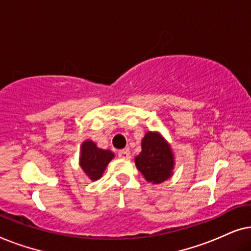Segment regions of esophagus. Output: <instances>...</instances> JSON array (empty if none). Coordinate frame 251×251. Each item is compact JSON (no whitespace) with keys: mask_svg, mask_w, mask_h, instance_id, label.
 <instances>
[{"mask_svg":"<svg viewBox=\"0 0 251 251\" xmlns=\"http://www.w3.org/2000/svg\"><path fill=\"white\" fill-rule=\"evenodd\" d=\"M119 157H121V159H130V157H131V154H130L129 149H123L120 151Z\"/></svg>","mask_w":251,"mask_h":251,"instance_id":"34e87169","label":"esophagus"}]
</instances>
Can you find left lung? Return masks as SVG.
<instances>
[{
	"instance_id": "left-lung-1",
	"label": "left lung",
	"mask_w": 251,
	"mask_h": 251,
	"mask_svg": "<svg viewBox=\"0 0 251 251\" xmlns=\"http://www.w3.org/2000/svg\"><path fill=\"white\" fill-rule=\"evenodd\" d=\"M135 163L149 183L161 184L174 175L173 149L160 132L149 131L142 139V152L135 157Z\"/></svg>"
}]
</instances>
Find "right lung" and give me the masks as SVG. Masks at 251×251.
I'll return each instance as SVG.
<instances>
[{"label":"right lung","instance_id":"obj_1","mask_svg":"<svg viewBox=\"0 0 251 251\" xmlns=\"http://www.w3.org/2000/svg\"><path fill=\"white\" fill-rule=\"evenodd\" d=\"M114 153L109 150H102L91 139H87L81 145V155L78 164L92 181L101 178L107 164L114 159Z\"/></svg>","mask_w":251,"mask_h":251}]
</instances>
